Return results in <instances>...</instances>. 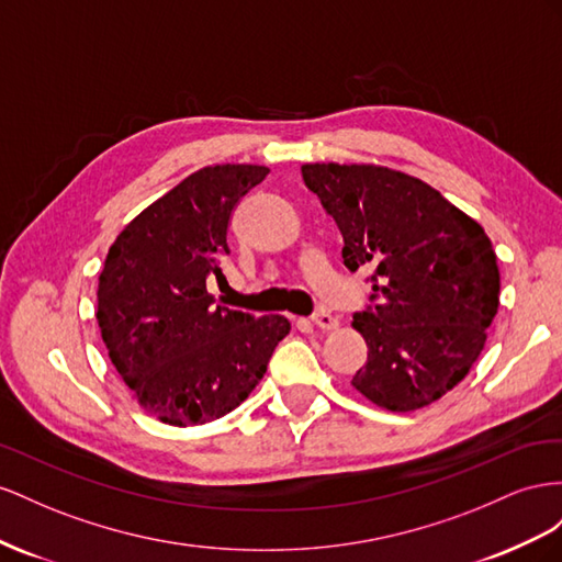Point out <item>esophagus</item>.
<instances>
[{
    "label": "esophagus",
    "mask_w": 562,
    "mask_h": 562,
    "mask_svg": "<svg viewBox=\"0 0 562 562\" xmlns=\"http://www.w3.org/2000/svg\"><path fill=\"white\" fill-rule=\"evenodd\" d=\"M313 325L319 327V329H325V331H331V329L339 327V317L331 315L329 311H319V313L313 315Z\"/></svg>",
    "instance_id": "1"
}]
</instances>
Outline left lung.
Instances as JSON below:
<instances>
[{"label": "left lung", "mask_w": 562, "mask_h": 562, "mask_svg": "<svg viewBox=\"0 0 562 562\" xmlns=\"http://www.w3.org/2000/svg\"><path fill=\"white\" fill-rule=\"evenodd\" d=\"M303 183L344 235L348 270H370L352 315L367 362L352 389L391 412L436 403L471 372L499 308V266L483 226L409 173L303 165Z\"/></svg>", "instance_id": "1"}]
</instances>
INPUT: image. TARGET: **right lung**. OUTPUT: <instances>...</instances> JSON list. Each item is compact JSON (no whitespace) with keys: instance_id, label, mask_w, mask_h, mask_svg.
<instances>
[{"instance_id":"right-lung-1","label":"right lung","mask_w":562,"mask_h":562,"mask_svg":"<svg viewBox=\"0 0 562 562\" xmlns=\"http://www.w3.org/2000/svg\"><path fill=\"white\" fill-rule=\"evenodd\" d=\"M268 167L216 165L190 173L143 210L112 243L99 278L108 356L136 403L169 426H202L259 386L290 334L282 315L216 306L206 282L223 278L228 223Z\"/></svg>"}]
</instances>
